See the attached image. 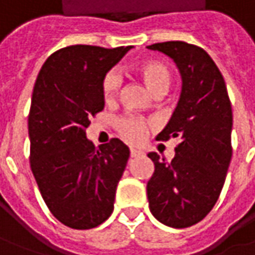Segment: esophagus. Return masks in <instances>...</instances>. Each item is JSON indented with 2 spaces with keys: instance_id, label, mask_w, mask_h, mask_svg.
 <instances>
[{
  "instance_id": "obj_1",
  "label": "esophagus",
  "mask_w": 255,
  "mask_h": 255,
  "mask_svg": "<svg viewBox=\"0 0 255 255\" xmlns=\"http://www.w3.org/2000/svg\"><path fill=\"white\" fill-rule=\"evenodd\" d=\"M129 155H131V158H138V156L142 155V151L135 149V148H131V149H129Z\"/></svg>"
}]
</instances>
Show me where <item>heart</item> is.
<instances>
[{
  "label": "heart",
  "instance_id": "b5f03b06",
  "mask_svg": "<svg viewBox=\"0 0 255 255\" xmlns=\"http://www.w3.org/2000/svg\"><path fill=\"white\" fill-rule=\"evenodd\" d=\"M136 73L144 80L148 89L155 96H163L169 90L173 75L171 67L159 60H145L136 66ZM121 76L117 70L107 72L101 82V92L106 101H113L117 99L121 89ZM117 129L120 135L128 142H139L146 135L148 124L146 121L135 116H126L117 121Z\"/></svg>",
  "mask_w": 255,
  "mask_h": 255
}]
</instances>
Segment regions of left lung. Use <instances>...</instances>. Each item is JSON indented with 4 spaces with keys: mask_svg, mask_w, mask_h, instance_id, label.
Instances as JSON below:
<instances>
[{
    "mask_svg": "<svg viewBox=\"0 0 255 255\" xmlns=\"http://www.w3.org/2000/svg\"><path fill=\"white\" fill-rule=\"evenodd\" d=\"M173 59L182 76V93L158 141L178 138L171 162L156 152L146 183L149 210L156 220L175 229L199 223L213 209L232 159V103L219 67L206 50L182 40L154 43Z\"/></svg>",
    "mask_w": 255,
    "mask_h": 255,
    "instance_id": "1",
    "label": "left lung"
}]
</instances>
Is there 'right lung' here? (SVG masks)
<instances>
[{"mask_svg":"<svg viewBox=\"0 0 255 255\" xmlns=\"http://www.w3.org/2000/svg\"><path fill=\"white\" fill-rule=\"evenodd\" d=\"M132 46L72 45L43 63L32 93L28 129L31 169L50 213L70 229L106 222L129 149L119 138L96 148L90 117L104 109V75Z\"/></svg>","mask_w":255,"mask_h":255,"instance_id":"1","label":"right lung"}]
</instances>
